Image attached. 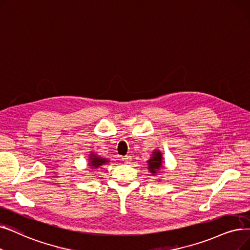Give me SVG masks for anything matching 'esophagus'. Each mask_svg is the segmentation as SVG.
Here are the masks:
<instances>
[{
	"label": "esophagus",
	"mask_w": 250,
	"mask_h": 250,
	"mask_svg": "<svg viewBox=\"0 0 250 250\" xmlns=\"http://www.w3.org/2000/svg\"><path fill=\"white\" fill-rule=\"evenodd\" d=\"M125 164H128V162H131L132 161V156H129V155H125V156H124L123 158H122Z\"/></svg>",
	"instance_id": "34e87169"
}]
</instances>
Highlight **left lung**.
I'll return each mask as SVG.
<instances>
[{
  "mask_svg": "<svg viewBox=\"0 0 250 250\" xmlns=\"http://www.w3.org/2000/svg\"><path fill=\"white\" fill-rule=\"evenodd\" d=\"M162 156L159 151H155L153 152V156L151 157L150 160H148V168L149 170L153 173V175H156V172L158 171V169L161 167V164H162Z\"/></svg>",
  "mask_w": 250,
  "mask_h": 250,
  "instance_id": "obj_1",
  "label": "left lung"
}]
</instances>
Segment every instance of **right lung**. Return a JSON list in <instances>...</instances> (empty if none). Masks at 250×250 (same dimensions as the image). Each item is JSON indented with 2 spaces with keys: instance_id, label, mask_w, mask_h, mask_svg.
<instances>
[{
  "instance_id": "right-lung-1",
  "label": "right lung",
  "mask_w": 250,
  "mask_h": 250,
  "mask_svg": "<svg viewBox=\"0 0 250 250\" xmlns=\"http://www.w3.org/2000/svg\"><path fill=\"white\" fill-rule=\"evenodd\" d=\"M106 162H108V160L102 159L101 157H97V155L91 154V157H90V166H91V167L97 168V167H99L100 166L106 164Z\"/></svg>"
}]
</instances>
